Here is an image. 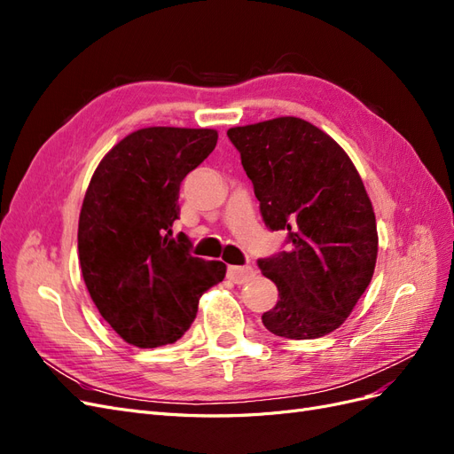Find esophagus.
<instances>
[{
	"label": "esophagus",
	"instance_id": "obj_1",
	"mask_svg": "<svg viewBox=\"0 0 454 454\" xmlns=\"http://www.w3.org/2000/svg\"><path fill=\"white\" fill-rule=\"evenodd\" d=\"M255 277V270L252 267H235L231 265L227 269V278L235 284H246Z\"/></svg>",
	"mask_w": 454,
	"mask_h": 454
}]
</instances>
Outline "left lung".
Returning a JSON list of instances; mask_svg holds the SVG:
<instances>
[{
	"instance_id": "left-lung-1",
	"label": "left lung",
	"mask_w": 454,
	"mask_h": 454,
	"mask_svg": "<svg viewBox=\"0 0 454 454\" xmlns=\"http://www.w3.org/2000/svg\"><path fill=\"white\" fill-rule=\"evenodd\" d=\"M261 215L286 229L290 250L259 259L280 299L261 320L286 339H318L342 325L373 278L377 219L354 162L332 136L299 117L232 127Z\"/></svg>"
}]
</instances>
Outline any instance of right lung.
Here are the masks:
<instances>
[{"label":"right lung","instance_id":"add662e5","mask_svg":"<svg viewBox=\"0 0 454 454\" xmlns=\"http://www.w3.org/2000/svg\"><path fill=\"white\" fill-rule=\"evenodd\" d=\"M215 144L214 129H140L90 177L77 229L81 272L102 318L129 345L176 342L202 294L225 278V263L191 255L184 232L172 237L180 184Z\"/></svg>","mask_w":454,"mask_h":454}]
</instances>
